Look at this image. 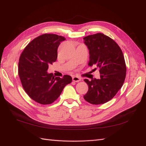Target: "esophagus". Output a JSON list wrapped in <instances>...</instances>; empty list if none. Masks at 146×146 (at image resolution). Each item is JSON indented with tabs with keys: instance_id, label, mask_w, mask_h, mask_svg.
<instances>
[{
	"instance_id": "obj_1",
	"label": "esophagus",
	"mask_w": 146,
	"mask_h": 146,
	"mask_svg": "<svg viewBox=\"0 0 146 146\" xmlns=\"http://www.w3.org/2000/svg\"><path fill=\"white\" fill-rule=\"evenodd\" d=\"M80 80H81V79L78 76H74L72 77V80L74 82H80Z\"/></svg>"
}]
</instances>
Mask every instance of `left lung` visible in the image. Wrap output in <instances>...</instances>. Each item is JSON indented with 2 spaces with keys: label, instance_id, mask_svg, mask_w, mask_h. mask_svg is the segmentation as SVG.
I'll list each match as a JSON object with an SVG mask.
<instances>
[{
  "label": "left lung",
  "instance_id": "8db88e82",
  "mask_svg": "<svg viewBox=\"0 0 146 146\" xmlns=\"http://www.w3.org/2000/svg\"><path fill=\"white\" fill-rule=\"evenodd\" d=\"M89 53V66L99 68L100 79H84L89 90L84 98L92 104L109 101L121 89L126 75V66L121 48L111 38L101 33L84 37Z\"/></svg>",
  "mask_w": 146,
  "mask_h": 146
}]
</instances>
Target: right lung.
<instances>
[{
    "instance_id": "add662e5",
    "label": "right lung",
    "mask_w": 146,
    "mask_h": 146,
    "mask_svg": "<svg viewBox=\"0 0 146 146\" xmlns=\"http://www.w3.org/2000/svg\"><path fill=\"white\" fill-rule=\"evenodd\" d=\"M66 40L56 34H45L32 40L22 52L19 62V76L22 87L30 98L40 104H50L60 95L72 77L63 78L48 73V66L57 58V48Z\"/></svg>"
}]
</instances>
